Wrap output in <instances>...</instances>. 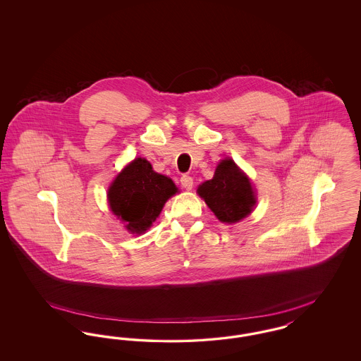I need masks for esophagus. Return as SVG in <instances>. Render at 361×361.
<instances>
[{
	"label": "esophagus",
	"mask_w": 361,
	"mask_h": 361,
	"mask_svg": "<svg viewBox=\"0 0 361 361\" xmlns=\"http://www.w3.org/2000/svg\"><path fill=\"white\" fill-rule=\"evenodd\" d=\"M180 183H181V185L184 187V188L187 189V190H190L192 187H193V178L190 177V176H181V178H180Z\"/></svg>",
	"instance_id": "esophagus-1"
}]
</instances>
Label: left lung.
I'll return each mask as SVG.
<instances>
[{
	"label": "left lung",
	"instance_id": "1",
	"mask_svg": "<svg viewBox=\"0 0 361 361\" xmlns=\"http://www.w3.org/2000/svg\"><path fill=\"white\" fill-rule=\"evenodd\" d=\"M197 193L216 218L226 224H235L246 218L256 204L249 178L230 158L218 165L214 178L203 183Z\"/></svg>",
	"mask_w": 361,
	"mask_h": 361
}]
</instances>
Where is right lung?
I'll list each match as a JSON object with an SVG mask.
<instances>
[{
  "label": "right lung",
  "mask_w": 361,
  "mask_h": 361,
  "mask_svg": "<svg viewBox=\"0 0 361 361\" xmlns=\"http://www.w3.org/2000/svg\"><path fill=\"white\" fill-rule=\"evenodd\" d=\"M176 192L177 187L169 177L155 173L145 158H137L109 187L108 202L111 211L126 222L128 231L142 234Z\"/></svg>",
  "instance_id": "obj_1"
}]
</instances>
